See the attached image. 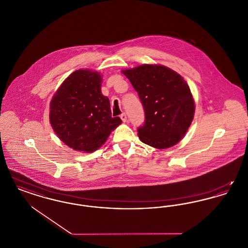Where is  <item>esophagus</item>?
I'll use <instances>...</instances> for the list:
<instances>
[{
    "mask_svg": "<svg viewBox=\"0 0 248 248\" xmlns=\"http://www.w3.org/2000/svg\"><path fill=\"white\" fill-rule=\"evenodd\" d=\"M120 117H121L122 121H123L124 123H126V122L128 121V119H127V116H126V114H125V113H122Z\"/></svg>",
    "mask_w": 248,
    "mask_h": 248,
    "instance_id": "34e87169",
    "label": "esophagus"
}]
</instances>
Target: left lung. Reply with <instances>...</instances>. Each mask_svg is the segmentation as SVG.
I'll use <instances>...</instances> for the list:
<instances>
[{
  "instance_id": "1",
  "label": "left lung",
  "mask_w": 248,
  "mask_h": 248,
  "mask_svg": "<svg viewBox=\"0 0 248 248\" xmlns=\"http://www.w3.org/2000/svg\"><path fill=\"white\" fill-rule=\"evenodd\" d=\"M138 92L145 122L138 128L143 143L166 149L179 141L191 124L194 102L183 78L165 66L145 64L123 71Z\"/></svg>"
}]
</instances>
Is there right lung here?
Masks as SVG:
<instances>
[{
	"label": "right lung",
	"mask_w": 248,
	"mask_h": 248,
	"mask_svg": "<svg viewBox=\"0 0 248 248\" xmlns=\"http://www.w3.org/2000/svg\"><path fill=\"white\" fill-rule=\"evenodd\" d=\"M102 78L88 70L74 71L50 105V123L59 139L74 150L92 153L122 124L111 117L109 100L100 90Z\"/></svg>",
	"instance_id": "right-lung-1"
}]
</instances>
